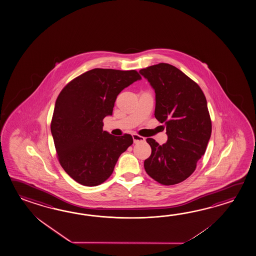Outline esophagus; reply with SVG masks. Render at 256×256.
<instances>
[{
  "label": "esophagus",
  "instance_id": "obj_1",
  "mask_svg": "<svg viewBox=\"0 0 256 256\" xmlns=\"http://www.w3.org/2000/svg\"><path fill=\"white\" fill-rule=\"evenodd\" d=\"M133 140H134V143H138V142H143V141H145V138L144 136H141L138 135V134H136V133H134L133 135Z\"/></svg>",
  "mask_w": 256,
  "mask_h": 256
}]
</instances>
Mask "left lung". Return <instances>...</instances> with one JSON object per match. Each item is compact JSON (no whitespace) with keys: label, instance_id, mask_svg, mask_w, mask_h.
I'll return each mask as SVG.
<instances>
[{"label":"left lung","instance_id":"8db88e82","mask_svg":"<svg viewBox=\"0 0 256 256\" xmlns=\"http://www.w3.org/2000/svg\"><path fill=\"white\" fill-rule=\"evenodd\" d=\"M156 94L155 118L164 123L168 141L160 145L146 138L152 155L144 162L146 172L162 185L185 180L205 153L212 134L207 101L198 84L170 64L143 68Z\"/></svg>","mask_w":256,"mask_h":256}]
</instances>
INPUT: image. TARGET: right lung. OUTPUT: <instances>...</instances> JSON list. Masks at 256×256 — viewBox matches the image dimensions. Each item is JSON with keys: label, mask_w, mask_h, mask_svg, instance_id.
<instances>
[{"label": "right lung", "mask_w": 256, "mask_h": 256, "mask_svg": "<svg viewBox=\"0 0 256 256\" xmlns=\"http://www.w3.org/2000/svg\"><path fill=\"white\" fill-rule=\"evenodd\" d=\"M136 70L94 68L71 80L58 94L51 132L58 162L84 186H98L114 170L123 152L133 144L130 134L115 136L103 131L118 94L140 79Z\"/></svg>", "instance_id": "add662e5"}]
</instances>
